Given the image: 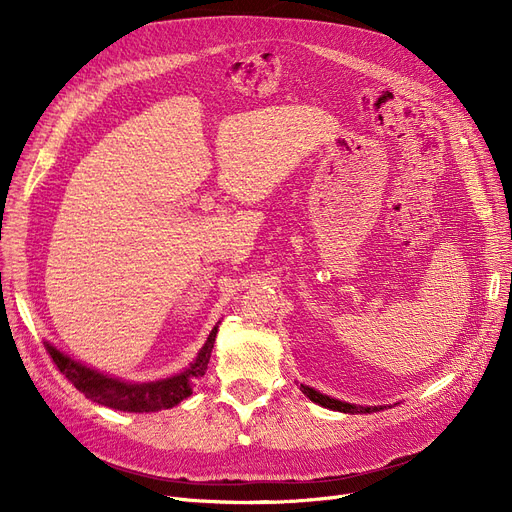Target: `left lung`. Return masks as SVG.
<instances>
[{
  "label": "left lung",
  "instance_id": "8db88e82",
  "mask_svg": "<svg viewBox=\"0 0 512 512\" xmlns=\"http://www.w3.org/2000/svg\"><path fill=\"white\" fill-rule=\"evenodd\" d=\"M301 392H304L312 403H316V405H320V407L333 409V411H342V413H373V411L384 409V407H361V405H352V403L337 401V399H331V396L320 394L318 390H314V388H310V386H304V384H301Z\"/></svg>",
  "mask_w": 512,
  "mask_h": 512
}]
</instances>
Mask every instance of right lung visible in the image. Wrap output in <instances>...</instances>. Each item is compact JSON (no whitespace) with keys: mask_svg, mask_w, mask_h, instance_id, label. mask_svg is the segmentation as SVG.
I'll use <instances>...</instances> for the list:
<instances>
[{"mask_svg":"<svg viewBox=\"0 0 512 512\" xmlns=\"http://www.w3.org/2000/svg\"><path fill=\"white\" fill-rule=\"evenodd\" d=\"M215 337H217V327L211 331V335H208L206 344L198 352L196 361L183 373L166 377V380L147 382V384L124 382V380H118V377H109L97 369H90L78 361H73L71 356L56 350L48 342H46V350L52 356L54 365L59 367V371L75 388L84 392L86 399L118 411L149 413V411L175 407L192 394V382L196 377L204 375L208 361H211Z\"/></svg>","mask_w":512,"mask_h":512,"instance_id":"add662e5","label":"right lung"}]
</instances>
